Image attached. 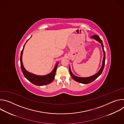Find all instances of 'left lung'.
<instances>
[{"instance_id": "left-lung-1", "label": "left lung", "mask_w": 124, "mask_h": 124, "mask_svg": "<svg viewBox=\"0 0 124 124\" xmlns=\"http://www.w3.org/2000/svg\"><path fill=\"white\" fill-rule=\"evenodd\" d=\"M91 38L95 39L96 40L98 41L99 43H100L101 45L102 46V48L103 51V61H102V67H101V69L95 75H93V76H91L90 77H88V78H80V77H78L75 76L71 72V70H70V67H69V71L70 73V75H71V77H72V78L76 81L78 82L79 83H83V84H88L92 82H93V81H94L97 78H98L102 73L103 70L104 69V65H105V51L104 50V48H103V45L102 43V42L101 41V40L100 39V38L99 37V36H98V35H93V36H91Z\"/></svg>"}]
</instances>
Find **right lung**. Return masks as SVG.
<instances>
[{"mask_svg": "<svg viewBox=\"0 0 124 124\" xmlns=\"http://www.w3.org/2000/svg\"><path fill=\"white\" fill-rule=\"evenodd\" d=\"M27 41H26V42H27ZM26 43H25V44H26ZM25 44H24L23 49L21 51V57H20L21 67L22 72H23L24 77L27 80H28L30 82H31L32 83H33L34 85H36L37 86H43V85H47V84L50 83L51 82H52L53 81V80H54V77L55 75V73H56L57 68L58 66V63L56 65L55 68H54V70H53L52 71L50 74H49L47 75L42 76H37V75H34L33 74H31L30 73H29L24 69V68L23 66V61H22L23 53V50Z\"/></svg>", "mask_w": 124, "mask_h": 124, "instance_id": "add662e5", "label": "right lung"}]
</instances>
